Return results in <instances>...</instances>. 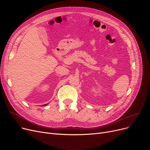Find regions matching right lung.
<instances>
[{
    "label": "right lung",
    "mask_w": 150,
    "mask_h": 150,
    "mask_svg": "<svg viewBox=\"0 0 150 150\" xmlns=\"http://www.w3.org/2000/svg\"><path fill=\"white\" fill-rule=\"evenodd\" d=\"M47 104H49V103H47ZM47 104H45V105H43V106H45V105H47Z\"/></svg>",
    "instance_id": "obj_1"
}]
</instances>
